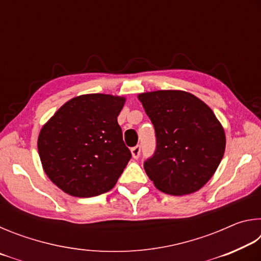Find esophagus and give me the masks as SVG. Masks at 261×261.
Returning <instances> with one entry per match:
<instances>
[{
  "instance_id": "1",
  "label": "esophagus",
  "mask_w": 261,
  "mask_h": 261,
  "mask_svg": "<svg viewBox=\"0 0 261 261\" xmlns=\"http://www.w3.org/2000/svg\"><path fill=\"white\" fill-rule=\"evenodd\" d=\"M131 154H132V158L136 159V160L139 158V155H140V146H139V145H137V146L131 148Z\"/></svg>"
}]
</instances>
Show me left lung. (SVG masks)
I'll use <instances>...</instances> for the list:
<instances>
[{"instance_id":"obj_1","label":"left lung","mask_w":261,"mask_h":261,"mask_svg":"<svg viewBox=\"0 0 261 261\" xmlns=\"http://www.w3.org/2000/svg\"><path fill=\"white\" fill-rule=\"evenodd\" d=\"M138 99L156 135V151L144 163L154 187L173 196L200 190L226 149V134L213 110L179 90L145 92Z\"/></svg>"}]
</instances>
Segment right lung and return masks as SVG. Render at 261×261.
I'll return each mask as SVG.
<instances>
[{
    "label": "right lung",
    "instance_id": "add662e5",
    "mask_svg": "<svg viewBox=\"0 0 261 261\" xmlns=\"http://www.w3.org/2000/svg\"><path fill=\"white\" fill-rule=\"evenodd\" d=\"M124 96L92 93L65 102L41 127L38 152L62 191L90 198L108 192L131 159L117 116Z\"/></svg>",
    "mask_w": 261,
    "mask_h": 261
}]
</instances>
